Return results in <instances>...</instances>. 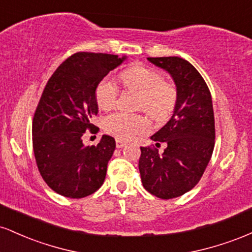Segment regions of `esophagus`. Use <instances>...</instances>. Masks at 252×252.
<instances>
[{
  "instance_id": "obj_1",
  "label": "esophagus",
  "mask_w": 252,
  "mask_h": 252,
  "mask_svg": "<svg viewBox=\"0 0 252 252\" xmlns=\"http://www.w3.org/2000/svg\"><path fill=\"white\" fill-rule=\"evenodd\" d=\"M124 146H126V141H123V140H116V147L117 148H123Z\"/></svg>"
}]
</instances>
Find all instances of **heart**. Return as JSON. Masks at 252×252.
<instances>
[{
  "instance_id": "obj_1",
  "label": "heart",
  "mask_w": 252,
  "mask_h": 252,
  "mask_svg": "<svg viewBox=\"0 0 252 252\" xmlns=\"http://www.w3.org/2000/svg\"><path fill=\"white\" fill-rule=\"evenodd\" d=\"M121 80L126 90L137 94L136 109L143 110L156 121H166L173 114L178 102V89L173 83L163 80L160 72L143 65H135L121 73ZM118 94L116 82L111 77L103 78L94 91L97 105L103 110L112 108ZM148 128V120L141 114L115 111L103 120L104 131L118 140H130Z\"/></svg>"
}]
</instances>
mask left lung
Here are the masks:
<instances>
[{
  "mask_svg": "<svg viewBox=\"0 0 252 252\" xmlns=\"http://www.w3.org/2000/svg\"><path fill=\"white\" fill-rule=\"evenodd\" d=\"M174 79L178 102L173 116L152 136L156 146L141 147L138 161L143 187L161 199L178 198L198 184L215 148L216 128L209 86L196 68L179 57L148 58Z\"/></svg>",
  "mask_w": 252,
  "mask_h": 252,
  "instance_id": "8db88e82",
  "label": "left lung"
}]
</instances>
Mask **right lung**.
<instances>
[{"label": "right lung", "mask_w": 252, "mask_h": 252, "mask_svg": "<svg viewBox=\"0 0 252 252\" xmlns=\"http://www.w3.org/2000/svg\"><path fill=\"white\" fill-rule=\"evenodd\" d=\"M126 57L79 52L63 62L43 89L33 117L32 136L36 166L43 181L58 194L79 199L94 193L105 180L116 142L103 135L97 146L83 144L94 134L98 83Z\"/></svg>", "instance_id": "right-lung-1"}]
</instances>
